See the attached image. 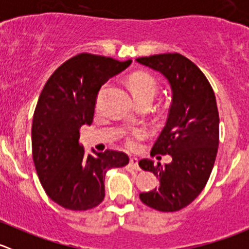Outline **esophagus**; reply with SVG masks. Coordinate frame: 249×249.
I'll return each mask as SVG.
<instances>
[{"label": "esophagus", "mask_w": 249, "mask_h": 249, "mask_svg": "<svg viewBox=\"0 0 249 249\" xmlns=\"http://www.w3.org/2000/svg\"><path fill=\"white\" fill-rule=\"evenodd\" d=\"M130 166L135 170V171H140V166H139V159L137 158H130Z\"/></svg>", "instance_id": "34e87169"}]
</instances>
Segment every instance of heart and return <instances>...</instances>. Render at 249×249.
<instances>
[{
    "mask_svg": "<svg viewBox=\"0 0 249 249\" xmlns=\"http://www.w3.org/2000/svg\"><path fill=\"white\" fill-rule=\"evenodd\" d=\"M129 87L131 90V94L136 99V101L142 99H154L158 92V84L155 79L150 74L145 72H136L129 78ZM105 85L99 92L97 96V102L101 99V95L104 92ZM145 136V131L143 129H135L130 131L125 137V145L129 149H135L139 145V141L142 140Z\"/></svg>",
    "mask_w": 249,
    "mask_h": 249,
    "instance_id": "obj_1",
    "label": "heart"
}]
</instances>
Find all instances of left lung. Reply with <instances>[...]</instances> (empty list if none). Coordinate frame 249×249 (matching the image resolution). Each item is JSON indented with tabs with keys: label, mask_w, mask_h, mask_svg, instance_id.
I'll return each instance as SVG.
<instances>
[{
	"label": "left lung",
	"mask_w": 249,
	"mask_h": 249,
	"mask_svg": "<svg viewBox=\"0 0 249 249\" xmlns=\"http://www.w3.org/2000/svg\"><path fill=\"white\" fill-rule=\"evenodd\" d=\"M170 83L172 104L166 124L150 155H171L170 164L140 160L144 171L159 178V188L141 193L144 205L160 212L187 207L205 188L218 152L219 114L212 87L201 70L178 53L136 59Z\"/></svg>",
	"instance_id": "8db88e82"
}]
</instances>
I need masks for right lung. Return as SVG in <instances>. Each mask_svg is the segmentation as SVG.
<instances>
[{"mask_svg": "<svg viewBox=\"0 0 249 249\" xmlns=\"http://www.w3.org/2000/svg\"><path fill=\"white\" fill-rule=\"evenodd\" d=\"M131 60L82 53L65 61L47 80L32 120V158L47 195L61 207L85 211L105 199V176L129 164L123 152L85 155L79 129L90 125L100 88Z\"/></svg>", "mask_w": 249, "mask_h": 249, "instance_id": "right-lung-1", "label": "right lung"}]
</instances>
